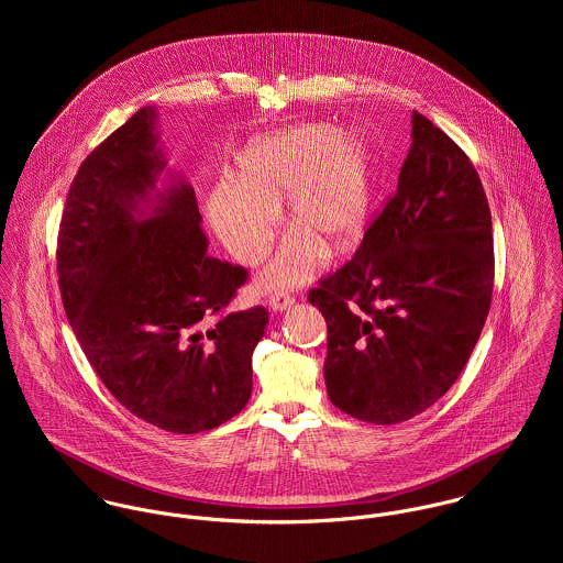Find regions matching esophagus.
Wrapping results in <instances>:
<instances>
[{
  "instance_id": "34e87169",
  "label": "esophagus",
  "mask_w": 563,
  "mask_h": 563,
  "mask_svg": "<svg viewBox=\"0 0 563 563\" xmlns=\"http://www.w3.org/2000/svg\"><path fill=\"white\" fill-rule=\"evenodd\" d=\"M292 303H295V297L288 295V292H284V290H277V292L271 297V301H268V306H271L275 312L290 310Z\"/></svg>"
}]
</instances>
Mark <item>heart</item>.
I'll use <instances>...</instances> for the list:
<instances>
[{
	"label": "heart",
	"mask_w": 563,
	"mask_h": 563,
	"mask_svg": "<svg viewBox=\"0 0 563 563\" xmlns=\"http://www.w3.org/2000/svg\"><path fill=\"white\" fill-rule=\"evenodd\" d=\"M284 195L299 228L264 271L266 288L306 282L319 266L321 241L342 249L362 234L373 195L368 145L322 123L253 141L242 154L241 179H223L210 197L212 228L242 264L268 253Z\"/></svg>",
	"instance_id": "1"
}]
</instances>
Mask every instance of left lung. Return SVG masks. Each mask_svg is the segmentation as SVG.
Instances as JSON below:
<instances>
[{"instance_id": "obj_1", "label": "left lung", "mask_w": 563, "mask_h": 563, "mask_svg": "<svg viewBox=\"0 0 563 563\" xmlns=\"http://www.w3.org/2000/svg\"><path fill=\"white\" fill-rule=\"evenodd\" d=\"M492 286V214L479 173L413 112L397 192L353 257L308 295L327 322L331 402L375 424L422 413L464 371Z\"/></svg>"}]
</instances>
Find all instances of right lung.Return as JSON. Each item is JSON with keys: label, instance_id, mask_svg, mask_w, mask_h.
<instances>
[{"label": "right lung", "instance_id": "add662e5", "mask_svg": "<svg viewBox=\"0 0 563 563\" xmlns=\"http://www.w3.org/2000/svg\"><path fill=\"white\" fill-rule=\"evenodd\" d=\"M156 112L141 108L81 162L58 230L63 306L110 395L170 433L234 418L251 397V355L268 312H230L246 268L208 255L197 197L164 168Z\"/></svg>", "mask_w": 563, "mask_h": 563}]
</instances>
